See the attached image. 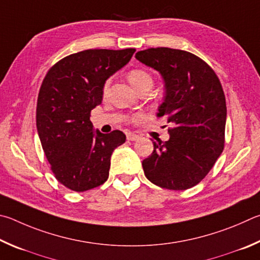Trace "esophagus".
I'll list each match as a JSON object with an SVG mask.
<instances>
[{"mask_svg":"<svg viewBox=\"0 0 260 260\" xmlns=\"http://www.w3.org/2000/svg\"><path fill=\"white\" fill-rule=\"evenodd\" d=\"M126 139L130 140V142H136V140L139 139V136L133 134V133H127L126 134Z\"/></svg>","mask_w":260,"mask_h":260,"instance_id":"1","label":"esophagus"}]
</instances>
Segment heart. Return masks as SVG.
Here are the masks:
<instances>
[{
  "label": "heart",
  "mask_w": 260,
  "mask_h": 260,
  "mask_svg": "<svg viewBox=\"0 0 260 260\" xmlns=\"http://www.w3.org/2000/svg\"><path fill=\"white\" fill-rule=\"evenodd\" d=\"M127 79H129V82L131 85L134 86L136 90H139L142 88H152L153 85V75L151 73L142 70V68H136V70H131L127 74ZM139 115H135L134 118H139Z\"/></svg>",
  "instance_id": "b5f03b06"
}]
</instances>
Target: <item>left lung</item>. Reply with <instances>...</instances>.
<instances>
[{"label": "left lung", "instance_id": "left-lung-1", "mask_svg": "<svg viewBox=\"0 0 260 260\" xmlns=\"http://www.w3.org/2000/svg\"><path fill=\"white\" fill-rule=\"evenodd\" d=\"M136 58L162 75L166 94L157 116L171 124L169 140L154 142L143 161L145 176L162 188L193 187L224 149L227 111L220 81L206 61L184 50L151 48Z\"/></svg>", "mask_w": 260, "mask_h": 260}]
</instances>
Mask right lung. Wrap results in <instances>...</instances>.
Masks as SVG:
<instances>
[{
    "instance_id": "1",
    "label": "right lung",
    "mask_w": 260,
    "mask_h": 260,
    "mask_svg": "<svg viewBox=\"0 0 260 260\" xmlns=\"http://www.w3.org/2000/svg\"><path fill=\"white\" fill-rule=\"evenodd\" d=\"M136 49H90L62 58L42 82L36 127L56 179L75 192L107 180L114 149L125 142L120 130H93L90 113L102 104L105 82L130 61Z\"/></svg>"
}]
</instances>
